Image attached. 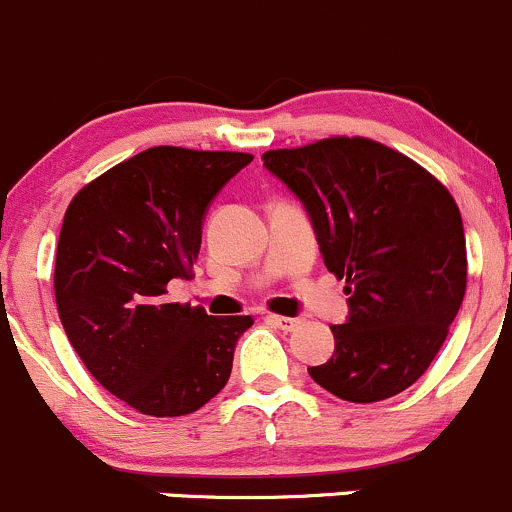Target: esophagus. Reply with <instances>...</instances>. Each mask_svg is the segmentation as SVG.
Masks as SVG:
<instances>
[{"instance_id": "obj_1", "label": "esophagus", "mask_w": 512, "mask_h": 512, "mask_svg": "<svg viewBox=\"0 0 512 512\" xmlns=\"http://www.w3.org/2000/svg\"><path fill=\"white\" fill-rule=\"evenodd\" d=\"M267 322L275 324L277 329H285V332H292V329H297L299 324H302V319H299V317H282V314H267Z\"/></svg>"}]
</instances>
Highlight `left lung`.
<instances>
[{
  "instance_id": "1",
  "label": "left lung",
  "mask_w": 512,
  "mask_h": 512,
  "mask_svg": "<svg viewBox=\"0 0 512 512\" xmlns=\"http://www.w3.org/2000/svg\"><path fill=\"white\" fill-rule=\"evenodd\" d=\"M262 160L304 205L324 265L352 294L347 322L332 324L334 354L309 376L354 404L401 394L431 366L466 294L456 200L369 138H324Z\"/></svg>"
}]
</instances>
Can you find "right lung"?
I'll return each instance as SVG.
<instances>
[{
    "label": "right lung",
    "instance_id": "add662e5",
    "mask_svg": "<svg viewBox=\"0 0 512 512\" xmlns=\"http://www.w3.org/2000/svg\"><path fill=\"white\" fill-rule=\"evenodd\" d=\"M250 153L156 146L86 185L64 215L54 294L94 379L146 416H185L230 379L250 317L170 302L198 260L215 195Z\"/></svg>",
    "mask_w": 512,
    "mask_h": 512
}]
</instances>
